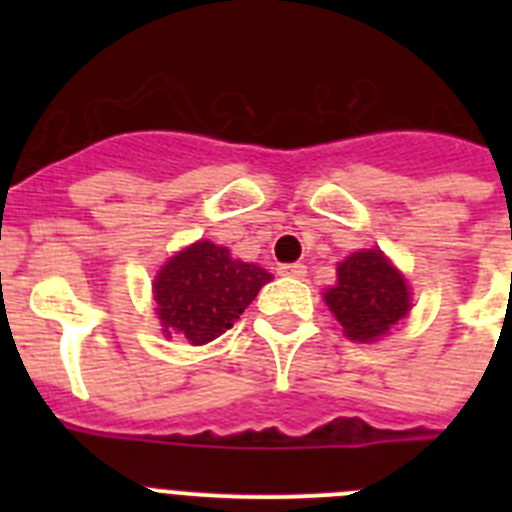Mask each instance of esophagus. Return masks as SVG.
I'll list each match as a JSON object with an SVG mask.
<instances>
[{"label": "esophagus", "instance_id": "obj_1", "mask_svg": "<svg viewBox=\"0 0 512 512\" xmlns=\"http://www.w3.org/2000/svg\"><path fill=\"white\" fill-rule=\"evenodd\" d=\"M279 274H282V277L302 279L307 274V266L305 264H282L279 266Z\"/></svg>", "mask_w": 512, "mask_h": 512}]
</instances>
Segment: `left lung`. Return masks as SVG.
<instances>
[{
    "mask_svg": "<svg viewBox=\"0 0 512 512\" xmlns=\"http://www.w3.org/2000/svg\"><path fill=\"white\" fill-rule=\"evenodd\" d=\"M325 305L351 341L364 343L408 315L410 292L382 251H359L338 264V284L325 292Z\"/></svg>",
    "mask_w": 512,
    "mask_h": 512,
    "instance_id": "1",
    "label": "left lung"
}]
</instances>
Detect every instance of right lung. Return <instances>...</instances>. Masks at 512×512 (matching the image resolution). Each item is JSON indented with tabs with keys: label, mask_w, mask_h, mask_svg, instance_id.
Returning a JSON list of instances; mask_svg holds the SVG:
<instances>
[{
	"label": "right lung",
	"mask_w": 512,
	"mask_h": 512,
	"mask_svg": "<svg viewBox=\"0 0 512 512\" xmlns=\"http://www.w3.org/2000/svg\"><path fill=\"white\" fill-rule=\"evenodd\" d=\"M271 282L256 264L235 261L228 248L200 241L176 253L153 282L156 312L164 333H179L192 346L215 341Z\"/></svg>",
	"instance_id": "add662e5"
}]
</instances>
